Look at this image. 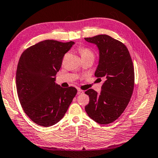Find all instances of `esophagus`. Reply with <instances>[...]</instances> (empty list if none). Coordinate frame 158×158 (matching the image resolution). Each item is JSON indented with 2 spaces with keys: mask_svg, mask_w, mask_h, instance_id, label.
I'll list each match as a JSON object with an SVG mask.
<instances>
[{
  "mask_svg": "<svg viewBox=\"0 0 158 158\" xmlns=\"http://www.w3.org/2000/svg\"><path fill=\"white\" fill-rule=\"evenodd\" d=\"M83 93H84V92H83V91H82V90L80 89H77V94H78V95L82 94H83Z\"/></svg>",
  "mask_w": 158,
  "mask_h": 158,
  "instance_id": "obj_1",
  "label": "esophagus"
}]
</instances>
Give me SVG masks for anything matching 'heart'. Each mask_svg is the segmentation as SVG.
I'll return each mask as SVG.
<instances>
[{
  "mask_svg": "<svg viewBox=\"0 0 158 158\" xmlns=\"http://www.w3.org/2000/svg\"><path fill=\"white\" fill-rule=\"evenodd\" d=\"M78 51L80 52V54L81 55V57H94V52L88 48H85V47H79L78 48Z\"/></svg>",
  "mask_w": 158,
  "mask_h": 158,
  "instance_id": "heart-1",
  "label": "heart"
}]
</instances>
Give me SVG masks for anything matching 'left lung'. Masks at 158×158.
<instances>
[{"mask_svg": "<svg viewBox=\"0 0 158 158\" xmlns=\"http://www.w3.org/2000/svg\"><path fill=\"white\" fill-rule=\"evenodd\" d=\"M85 40L97 46L99 60L94 75L104 80L100 94L92 89L85 92L89 97L85 109L92 119L106 125L120 117L131 100L135 82L133 64L126 46L108 35Z\"/></svg>", "mask_w": 158, "mask_h": 158, "instance_id": "1", "label": "left lung"}]
</instances>
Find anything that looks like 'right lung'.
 I'll use <instances>...</instances> for the list:
<instances>
[{
  "instance_id": "obj_1",
  "label": "right lung",
  "mask_w": 158,
  "mask_h": 158,
  "mask_svg": "<svg viewBox=\"0 0 158 158\" xmlns=\"http://www.w3.org/2000/svg\"><path fill=\"white\" fill-rule=\"evenodd\" d=\"M74 44L45 40L21 55L16 74L18 97L25 113L39 126L59 122L76 95L75 87L63 88L55 82L64 55Z\"/></svg>"
}]
</instances>
